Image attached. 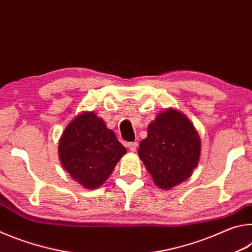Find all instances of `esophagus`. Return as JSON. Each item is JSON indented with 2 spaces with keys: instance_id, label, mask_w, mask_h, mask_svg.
<instances>
[{
  "instance_id": "obj_1",
  "label": "esophagus",
  "mask_w": 252,
  "mask_h": 252,
  "mask_svg": "<svg viewBox=\"0 0 252 252\" xmlns=\"http://www.w3.org/2000/svg\"><path fill=\"white\" fill-rule=\"evenodd\" d=\"M127 148L130 149V151L135 152L136 151V148H138V142H130V143H127Z\"/></svg>"
}]
</instances>
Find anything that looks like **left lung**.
Here are the masks:
<instances>
[{"instance_id": "obj_1", "label": "left lung", "mask_w": 252, "mask_h": 252, "mask_svg": "<svg viewBox=\"0 0 252 252\" xmlns=\"http://www.w3.org/2000/svg\"><path fill=\"white\" fill-rule=\"evenodd\" d=\"M138 153L156 186L170 190L192 176L201 155V139L185 114L169 108L148 126V136L140 142Z\"/></svg>"}]
</instances>
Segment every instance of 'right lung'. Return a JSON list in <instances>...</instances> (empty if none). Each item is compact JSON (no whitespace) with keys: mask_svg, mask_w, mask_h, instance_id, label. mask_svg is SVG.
<instances>
[{"mask_svg":"<svg viewBox=\"0 0 252 252\" xmlns=\"http://www.w3.org/2000/svg\"><path fill=\"white\" fill-rule=\"evenodd\" d=\"M59 159L71 178L85 189L108 180L126 149L112 130L92 111L76 116L59 140Z\"/></svg>","mask_w":252,"mask_h":252,"instance_id":"right-lung-1","label":"right lung"}]
</instances>
